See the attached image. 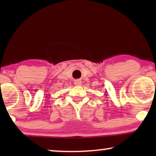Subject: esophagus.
I'll use <instances>...</instances> for the list:
<instances>
[{
    "label": "esophagus",
    "instance_id": "34e87169",
    "mask_svg": "<svg viewBox=\"0 0 156 156\" xmlns=\"http://www.w3.org/2000/svg\"><path fill=\"white\" fill-rule=\"evenodd\" d=\"M74 84H75L76 86H80V85L82 84V81L80 80H76L74 81Z\"/></svg>",
    "mask_w": 156,
    "mask_h": 156
}]
</instances>
